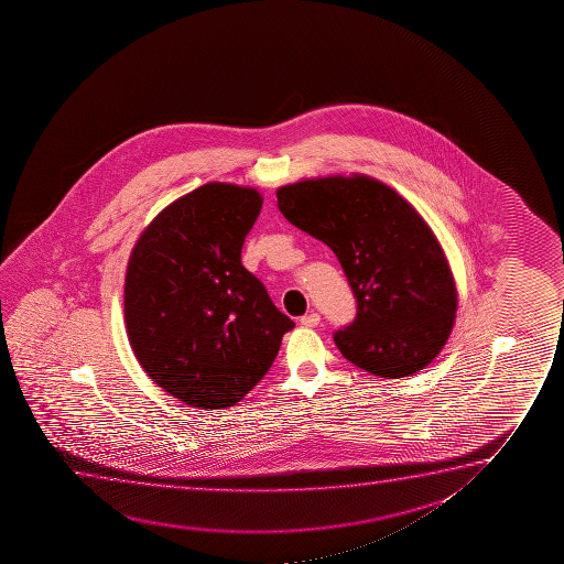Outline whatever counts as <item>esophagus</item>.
<instances>
[{"instance_id": "obj_1", "label": "esophagus", "mask_w": 564, "mask_h": 564, "mask_svg": "<svg viewBox=\"0 0 564 564\" xmlns=\"http://www.w3.org/2000/svg\"><path fill=\"white\" fill-rule=\"evenodd\" d=\"M319 314H316V312H312V314H306V316L301 317V324L304 325V327H316L317 324H319Z\"/></svg>"}]
</instances>
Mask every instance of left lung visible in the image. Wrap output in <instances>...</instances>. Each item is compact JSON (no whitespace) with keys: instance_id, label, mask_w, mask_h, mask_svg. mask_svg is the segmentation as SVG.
<instances>
[{"instance_id":"8db88e82","label":"left lung","mask_w":564,"mask_h":564,"mask_svg":"<svg viewBox=\"0 0 564 564\" xmlns=\"http://www.w3.org/2000/svg\"><path fill=\"white\" fill-rule=\"evenodd\" d=\"M281 214L332 248L356 299L333 333L348 362L386 379L440 355L456 314L447 258L416 209L376 178L324 177L281 186Z\"/></svg>"}]
</instances>
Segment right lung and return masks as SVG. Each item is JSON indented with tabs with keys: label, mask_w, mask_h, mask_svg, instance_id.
Here are the masks:
<instances>
[{
	"label": "right lung",
	"mask_w": 564,
	"mask_h": 564,
	"mask_svg": "<svg viewBox=\"0 0 564 564\" xmlns=\"http://www.w3.org/2000/svg\"><path fill=\"white\" fill-rule=\"evenodd\" d=\"M262 209L254 188L208 183L163 209L132 248L124 322L150 379L196 409H227L268 373L294 322L240 250Z\"/></svg>",
	"instance_id": "add662e5"
}]
</instances>
